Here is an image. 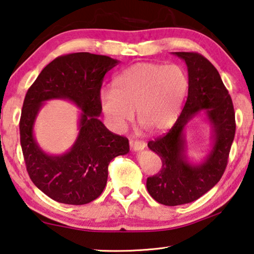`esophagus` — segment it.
I'll return each instance as SVG.
<instances>
[{
    "mask_svg": "<svg viewBox=\"0 0 254 254\" xmlns=\"http://www.w3.org/2000/svg\"><path fill=\"white\" fill-rule=\"evenodd\" d=\"M129 145L133 151H141V150H143L146 146L144 141H137V139H136V141H133V139H131L129 142Z\"/></svg>",
    "mask_w": 254,
    "mask_h": 254,
    "instance_id": "1",
    "label": "esophagus"
}]
</instances>
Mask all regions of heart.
Masks as SVG:
<instances>
[{
  "instance_id": "1",
  "label": "heart",
  "mask_w": 254,
  "mask_h": 254,
  "mask_svg": "<svg viewBox=\"0 0 254 254\" xmlns=\"http://www.w3.org/2000/svg\"><path fill=\"white\" fill-rule=\"evenodd\" d=\"M112 89L101 93V108L116 130L133 120L150 131L172 126L188 91V75L181 66L137 63L113 80Z\"/></svg>"
}]
</instances>
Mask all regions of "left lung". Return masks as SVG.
I'll use <instances>...</instances> for the list:
<instances>
[{
	"mask_svg": "<svg viewBox=\"0 0 254 254\" xmlns=\"http://www.w3.org/2000/svg\"><path fill=\"white\" fill-rule=\"evenodd\" d=\"M188 67V97L178 120L166 134L148 143L160 157L161 170L146 180L158 203L176 206L198 199L220 181L226 171L236 123L233 101L218 69L198 53H174ZM206 109L213 127V149L204 163L192 165L185 156L183 130L197 112Z\"/></svg>",
	"mask_w": 254,
	"mask_h": 254,
	"instance_id": "left-lung-1",
	"label": "left lung"
}]
</instances>
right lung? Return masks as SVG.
Here are the masks:
<instances>
[{
  "label": "right lung",
  "instance_id": "right-lung-1",
  "mask_svg": "<svg viewBox=\"0 0 254 254\" xmlns=\"http://www.w3.org/2000/svg\"><path fill=\"white\" fill-rule=\"evenodd\" d=\"M118 63L103 55H63L48 64L27 90L19 123L26 170L33 183L58 203L83 205L96 199L106 186L110 161L129 152L128 138L113 134L98 119L103 79ZM56 98L83 110L78 138L61 156L43 153L32 135L42 103Z\"/></svg>",
  "mask_w": 254,
  "mask_h": 254
}]
</instances>
